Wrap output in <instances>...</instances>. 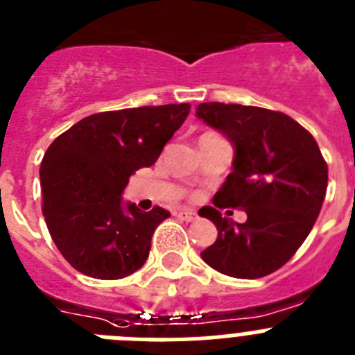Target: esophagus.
<instances>
[{"label":"esophagus","mask_w":355,"mask_h":355,"mask_svg":"<svg viewBox=\"0 0 355 355\" xmlns=\"http://www.w3.org/2000/svg\"><path fill=\"white\" fill-rule=\"evenodd\" d=\"M175 216L180 218V220H183V222H195V220H197V214L195 213H191V211H180V213H175Z\"/></svg>","instance_id":"obj_1"}]
</instances>
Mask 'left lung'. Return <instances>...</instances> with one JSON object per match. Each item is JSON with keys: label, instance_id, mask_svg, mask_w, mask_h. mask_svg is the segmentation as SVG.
I'll return each instance as SVG.
<instances>
[{"label": "left lung", "instance_id": "1", "mask_svg": "<svg viewBox=\"0 0 355 355\" xmlns=\"http://www.w3.org/2000/svg\"><path fill=\"white\" fill-rule=\"evenodd\" d=\"M197 118L234 146L232 172L214 195L220 209L239 207L246 222L199 211L218 237L200 257L232 278H262L292 259L315 225L327 190V164L313 135L284 112L239 103L209 102Z\"/></svg>", "mask_w": 355, "mask_h": 355}]
</instances>
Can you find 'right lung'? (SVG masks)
Segmentation results:
<instances>
[{"label": "right lung", "mask_w": 355, "mask_h": 355, "mask_svg": "<svg viewBox=\"0 0 355 355\" xmlns=\"http://www.w3.org/2000/svg\"><path fill=\"white\" fill-rule=\"evenodd\" d=\"M190 112V103L91 114L49 146L40 165L42 211L71 268L119 279L144 266L167 209L123 204L130 175L151 167Z\"/></svg>", "instance_id": "obj_1"}]
</instances>
